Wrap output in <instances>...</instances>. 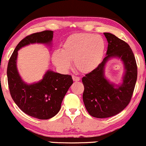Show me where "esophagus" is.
Instances as JSON below:
<instances>
[{"label": "esophagus", "mask_w": 146, "mask_h": 146, "mask_svg": "<svg viewBox=\"0 0 146 146\" xmlns=\"http://www.w3.org/2000/svg\"><path fill=\"white\" fill-rule=\"evenodd\" d=\"M72 79L74 81V82H79V81L80 80V78H79V76H74V75H73Z\"/></svg>", "instance_id": "esophagus-1"}]
</instances>
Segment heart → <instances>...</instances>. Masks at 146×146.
<instances>
[{"mask_svg": "<svg viewBox=\"0 0 146 146\" xmlns=\"http://www.w3.org/2000/svg\"><path fill=\"white\" fill-rule=\"evenodd\" d=\"M106 50V43L100 36L91 33H77L63 43L61 51L52 53V61L58 68L66 71L74 61L76 70L82 73L94 71L100 64Z\"/></svg>", "mask_w": 146, "mask_h": 146, "instance_id": "obj_1", "label": "heart"}]
</instances>
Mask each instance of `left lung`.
I'll list each match as a JSON object with an SVG mask.
<instances>
[{
	"instance_id": "1",
	"label": "left lung",
	"mask_w": 146,
	"mask_h": 146,
	"mask_svg": "<svg viewBox=\"0 0 146 146\" xmlns=\"http://www.w3.org/2000/svg\"><path fill=\"white\" fill-rule=\"evenodd\" d=\"M104 35L108 42L106 57L97 68L82 78L84 106L89 115L96 118L110 117L121 112L130 103L137 79V64L128 43L110 33ZM112 56L120 58L125 67L123 83L117 88L104 76L105 63Z\"/></svg>"
}]
</instances>
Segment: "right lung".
Returning a JSON list of instances; mask_svg holds the SVG:
<instances>
[{"label":"right lung","mask_w":146,"mask_h":146,"mask_svg":"<svg viewBox=\"0 0 146 146\" xmlns=\"http://www.w3.org/2000/svg\"><path fill=\"white\" fill-rule=\"evenodd\" d=\"M52 37L53 31L50 30L26 36L16 46L7 64V82L12 98L25 113L39 119H48L58 114L66 93L73 84L72 78L71 75L48 70L38 83L25 84L17 70V51L30 43H50Z\"/></svg>","instance_id":"add662e5"}]
</instances>
